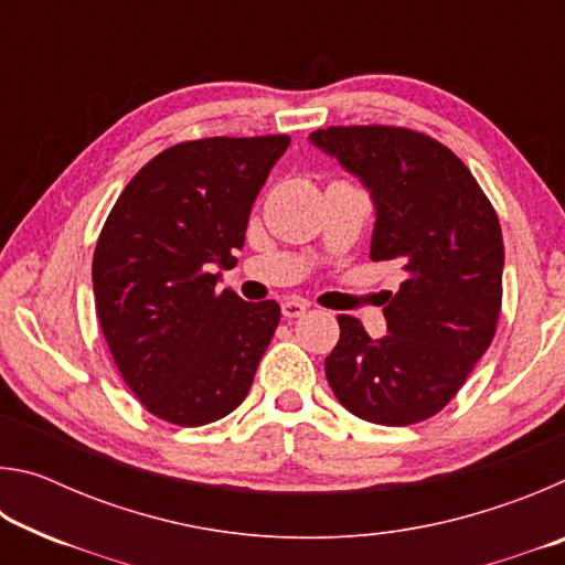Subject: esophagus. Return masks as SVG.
Listing matches in <instances>:
<instances>
[{"label": "esophagus", "mask_w": 565, "mask_h": 565, "mask_svg": "<svg viewBox=\"0 0 565 565\" xmlns=\"http://www.w3.org/2000/svg\"><path fill=\"white\" fill-rule=\"evenodd\" d=\"M309 311V303L306 301H299V299H289V301H284L281 303V313H284V319H299V317H303V313Z\"/></svg>", "instance_id": "obj_1"}]
</instances>
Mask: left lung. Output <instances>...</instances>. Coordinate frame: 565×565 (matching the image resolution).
<instances>
[{
    "label": "left lung",
    "instance_id": "obj_1",
    "mask_svg": "<svg viewBox=\"0 0 565 565\" xmlns=\"http://www.w3.org/2000/svg\"><path fill=\"white\" fill-rule=\"evenodd\" d=\"M309 141L371 194V259L398 262L406 274L388 294L386 337L371 339L359 319L339 317L329 386L371 424L431 418L493 341L503 294L499 216L463 161L420 131L329 127Z\"/></svg>",
    "mask_w": 565,
    "mask_h": 565
}]
</instances>
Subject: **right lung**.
Returning a JSON list of instances; mask_svg holds the SVG:
<instances>
[{
	"label": "right lung",
	"instance_id": "add662e5",
	"mask_svg": "<svg viewBox=\"0 0 565 565\" xmlns=\"http://www.w3.org/2000/svg\"><path fill=\"white\" fill-rule=\"evenodd\" d=\"M289 137H212L161 151L134 177L92 262L104 339L131 394L177 426L242 404L279 327L276 301L216 291L254 199Z\"/></svg>",
	"mask_w": 565,
	"mask_h": 565
}]
</instances>
